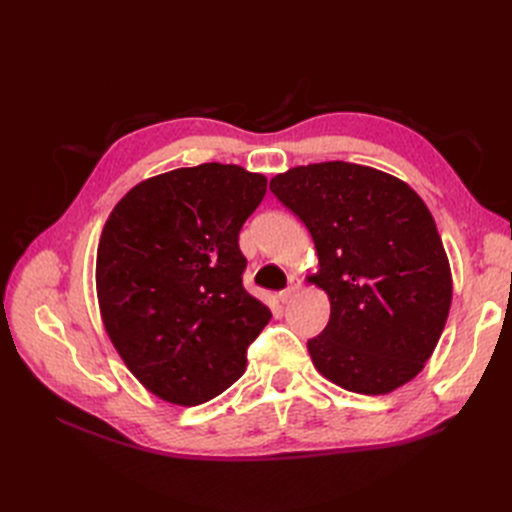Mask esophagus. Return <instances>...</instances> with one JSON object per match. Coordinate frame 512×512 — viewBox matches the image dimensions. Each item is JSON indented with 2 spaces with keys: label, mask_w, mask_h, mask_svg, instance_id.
<instances>
[{
  "label": "esophagus",
  "mask_w": 512,
  "mask_h": 512,
  "mask_svg": "<svg viewBox=\"0 0 512 512\" xmlns=\"http://www.w3.org/2000/svg\"><path fill=\"white\" fill-rule=\"evenodd\" d=\"M299 288H301V282L299 280H292L286 290H282L280 294H277V299H280V303H290L294 297H297Z\"/></svg>",
  "instance_id": "esophagus-1"
}]
</instances>
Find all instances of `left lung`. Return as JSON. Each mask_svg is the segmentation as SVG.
I'll return each instance as SVG.
<instances>
[{
	"instance_id": "left-lung-1",
	"label": "left lung",
	"mask_w": 512,
	"mask_h": 512,
	"mask_svg": "<svg viewBox=\"0 0 512 512\" xmlns=\"http://www.w3.org/2000/svg\"><path fill=\"white\" fill-rule=\"evenodd\" d=\"M269 188L312 235V282L331 301L329 324L307 342L314 367L363 395L393 393L421 374L453 299L451 265L421 196L350 162L294 166Z\"/></svg>"
}]
</instances>
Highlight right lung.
Segmentation results:
<instances>
[{
    "mask_svg": "<svg viewBox=\"0 0 512 512\" xmlns=\"http://www.w3.org/2000/svg\"><path fill=\"white\" fill-rule=\"evenodd\" d=\"M267 177L200 164L145 179L104 224L96 288L104 329L149 393L198 406L224 393L271 312L243 288L239 232Z\"/></svg>",
    "mask_w": 512,
    "mask_h": 512,
    "instance_id": "add662e5",
    "label": "right lung"
}]
</instances>
